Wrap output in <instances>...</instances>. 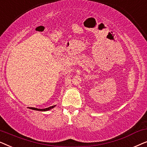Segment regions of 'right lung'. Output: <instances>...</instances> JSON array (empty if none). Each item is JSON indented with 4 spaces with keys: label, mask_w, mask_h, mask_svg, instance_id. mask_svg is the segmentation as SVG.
<instances>
[{
    "label": "right lung",
    "mask_w": 147,
    "mask_h": 147,
    "mask_svg": "<svg viewBox=\"0 0 147 147\" xmlns=\"http://www.w3.org/2000/svg\"><path fill=\"white\" fill-rule=\"evenodd\" d=\"M55 106H50L49 108H44V109H39V108H32V107H30L29 108L30 109H32V110H39V111H47V110H49L52 109V108H53L55 107Z\"/></svg>",
    "instance_id": "obj_1"
}]
</instances>
